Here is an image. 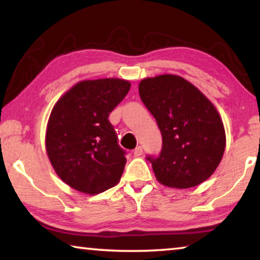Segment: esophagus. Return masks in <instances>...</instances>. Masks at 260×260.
<instances>
[{
  "instance_id": "esophagus-1",
  "label": "esophagus",
  "mask_w": 260,
  "mask_h": 260,
  "mask_svg": "<svg viewBox=\"0 0 260 260\" xmlns=\"http://www.w3.org/2000/svg\"><path fill=\"white\" fill-rule=\"evenodd\" d=\"M133 153H134V156L135 157H139V156H141L143 153V149H142V147H136L135 149H134V151H133Z\"/></svg>"
}]
</instances>
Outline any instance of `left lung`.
I'll return each mask as SVG.
<instances>
[{"label":"left lung","instance_id":"left-lung-1","mask_svg":"<svg viewBox=\"0 0 260 260\" xmlns=\"http://www.w3.org/2000/svg\"><path fill=\"white\" fill-rule=\"evenodd\" d=\"M139 93L162 136L160 155L148 157L157 181L187 189L208 180L226 148L225 127L213 103L177 74L144 78Z\"/></svg>","mask_w":260,"mask_h":260}]
</instances>
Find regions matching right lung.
<instances>
[{
  "label": "right lung",
  "mask_w": 260,
  "mask_h": 260,
  "mask_svg": "<svg viewBox=\"0 0 260 260\" xmlns=\"http://www.w3.org/2000/svg\"><path fill=\"white\" fill-rule=\"evenodd\" d=\"M129 88L131 82L119 78L82 80L55 103L47 124L46 150L68 186L98 195L120 181L125 151L108 118Z\"/></svg>",
  "instance_id": "obj_1"
}]
</instances>
